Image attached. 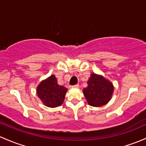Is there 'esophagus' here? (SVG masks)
Masks as SVG:
<instances>
[{"label":"esophagus","mask_w":146,"mask_h":146,"mask_svg":"<svg viewBox=\"0 0 146 146\" xmlns=\"http://www.w3.org/2000/svg\"><path fill=\"white\" fill-rule=\"evenodd\" d=\"M72 87H73V88H78V87H79V84H75V85L72 86Z\"/></svg>","instance_id":"obj_1"}]
</instances>
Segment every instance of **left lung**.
<instances>
[{"instance_id":"left-lung-1","label":"left lung","mask_w":146,"mask_h":146,"mask_svg":"<svg viewBox=\"0 0 146 146\" xmlns=\"http://www.w3.org/2000/svg\"><path fill=\"white\" fill-rule=\"evenodd\" d=\"M88 86L83 89L84 97L89 105L101 107L108 103L113 92V84L103 76L91 73Z\"/></svg>"}]
</instances>
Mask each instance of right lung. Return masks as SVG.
Segmentation results:
<instances>
[{
    "mask_svg": "<svg viewBox=\"0 0 146 146\" xmlns=\"http://www.w3.org/2000/svg\"><path fill=\"white\" fill-rule=\"evenodd\" d=\"M67 89L59 85L55 75L41 81L36 88V94L44 105L57 107L64 102Z\"/></svg>",
    "mask_w": 146,
    "mask_h": 146,
    "instance_id": "add662e5",
    "label": "right lung"
}]
</instances>
